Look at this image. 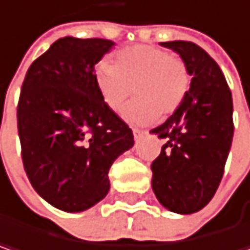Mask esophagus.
Wrapping results in <instances>:
<instances>
[{"label": "esophagus", "mask_w": 250, "mask_h": 250, "mask_svg": "<svg viewBox=\"0 0 250 250\" xmlns=\"http://www.w3.org/2000/svg\"><path fill=\"white\" fill-rule=\"evenodd\" d=\"M133 134H134V139L137 140V139H140L145 134V131L143 130H139V128H133Z\"/></svg>", "instance_id": "obj_1"}]
</instances>
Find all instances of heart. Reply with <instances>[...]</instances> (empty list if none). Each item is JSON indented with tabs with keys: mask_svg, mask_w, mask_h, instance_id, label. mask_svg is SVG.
Segmentation results:
<instances>
[{
	"mask_svg": "<svg viewBox=\"0 0 250 250\" xmlns=\"http://www.w3.org/2000/svg\"><path fill=\"white\" fill-rule=\"evenodd\" d=\"M192 80L183 58L148 44L123 48L114 54L113 64L102 60L94 68L96 87L110 110L119 111L131 91L136 94L123 111L133 125H150L160 114H174L188 99Z\"/></svg>",
	"mask_w": 250,
	"mask_h": 250,
	"instance_id": "1",
	"label": "heart"
}]
</instances>
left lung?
Masks as SVG:
<instances>
[{
	"instance_id": "8db88e82",
	"label": "left lung",
	"mask_w": 250,
	"mask_h": 250,
	"mask_svg": "<svg viewBox=\"0 0 250 250\" xmlns=\"http://www.w3.org/2000/svg\"><path fill=\"white\" fill-rule=\"evenodd\" d=\"M186 61L192 88L182 107L150 133L166 143L151 163V188L170 212L203 209L222 180L233 139V102L226 79L203 48L190 41L160 42Z\"/></svg>"
}]
</instances>
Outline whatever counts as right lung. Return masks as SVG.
Wrapping results in <instances>:
<instances>
[{"label":"right lung","instance_id":"1","mask_svg":"<svg viewBox=\"0 0 250 250\" xmlns=\"http://www.w3.org/2000/svg\"><path fill=\"white\" fill-rule=\"evenodd\" d=\"M114 45L103 38L57 40L30 65L17 105L24 170L34 190L64 212H83L110 190L113 162L133 131L103 103L94 65Z\"/></svg>","mask_w":250,"mask_h":250}]
</instances>
